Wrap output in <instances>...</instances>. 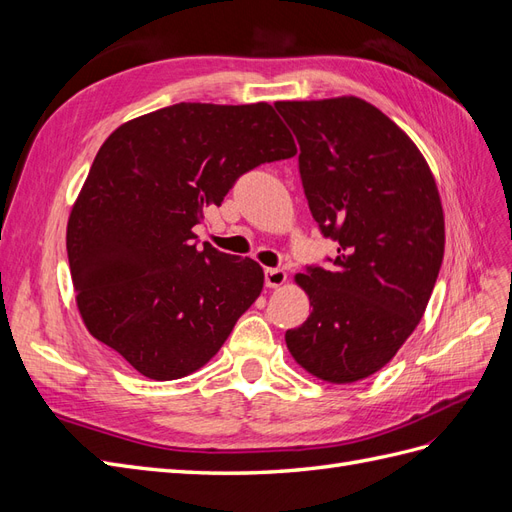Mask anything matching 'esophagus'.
I'll list each match as a JSON object with an SVG mask.
<instances>
[{
	"instance_id": "obj_1",
	"label": "esophagus",
	"mask_w": 512,
	"mask_h": 512,
	"mask_svg": "<svg viewBox=\"0 0 512 512\" xmlns=\"http://www.w3.org/2000/svg\"><path fill=\"white\" fill-rule=\"evenodd\" d=\"M286 271L284 269H267L265 271V284L267 288H280L286 284Z\"/></svg>"
}]
</instances>
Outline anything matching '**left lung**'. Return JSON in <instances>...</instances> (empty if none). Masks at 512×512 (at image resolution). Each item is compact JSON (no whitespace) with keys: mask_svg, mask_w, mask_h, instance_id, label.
I'll use <instances>...</instances> for the list:
<instances>
[{"mask_svg":"<svg viewBox=\"0 0 512 512\" xmlns=\"http://www.w3.org/2000/svg\"><path fill=\"white\" fill-rule=\"evenodd\" d=\"M301 145L299 173L331 271L294 275L312 312L286 331L309 374L350 384L389 363L421 322L444 258L436 179L412 138L356 96L275 102Z\"/></svg>","mask_w":512,"mask_h":512,"instance_id":"left-lung-1","label":"left lung"}]
</instances>
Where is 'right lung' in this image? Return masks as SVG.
Segmentation results:
<instances>
[{
  "instance_id": "right-lung-1",
  "label": "right lung",
  "mask_w": 512,
  "mask_h": 512,
  "mask_svg": "<svg viewBox=\"0 0 512 512\" xmlns=\"http://www.w3.org/2000/svg\"><path fill=\"white\" fill-rule=\"evenodd\" d=\"M297 153L267 102H181L106 138L66 232L87 331L138 374L177 380L207 365L265 273L252 258L196 247L194 226L243 173Z\"/></svg>"
}]
</instances>
